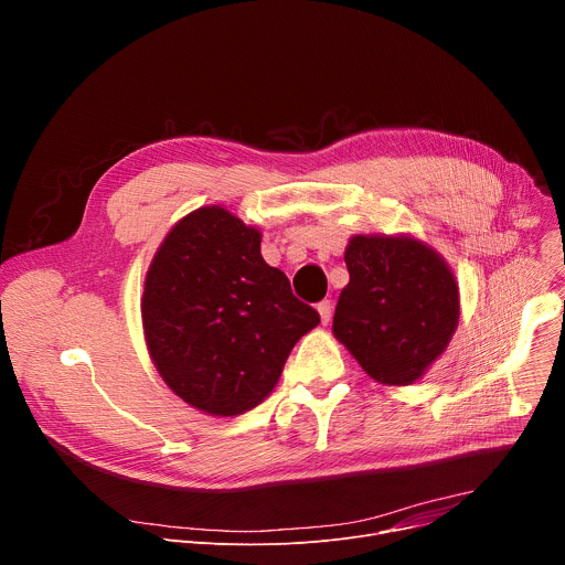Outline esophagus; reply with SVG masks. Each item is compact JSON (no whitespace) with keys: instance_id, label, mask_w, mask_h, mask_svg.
<instances>
[{"instance_id":"obj_1","label":"esophagus","mask_w":565,"mask_h":565,"mask_svg":"<svg viewBox=\"0 0 565 565\" xmlns=\"http://www.w3.org/2000/svg\"><path fill=\"white\" fill-rule=\"evenodd\" d=\"M317 312H319V317H321V324H329L331 315H333V303H331V299L319 301V303H317Z\"/></svg>"}]
</instances>
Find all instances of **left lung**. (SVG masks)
Returning <instances> with one entry per match:
<instances>
[{
    "instance_id": "8db88e82",
    "label": "left lung",
    "mask_w": 565,
    "mask_h": 565,
    "mask_svg": "<svg viewBox=\"0 0 565 565\" xmlns=\"http://www.w3.org/2000/svg\"><path fill=\"white\" fill-rule=\"evenodd\" d=\"M333 333L382 384H412L458 327V286L447 264L412 236H353L344 255Z\"/></svg>"
}]
</instances>
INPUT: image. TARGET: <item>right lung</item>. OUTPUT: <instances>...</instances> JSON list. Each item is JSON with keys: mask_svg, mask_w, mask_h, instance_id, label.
<instances>
[{"mask_svg": "<svg viewBox=\"0 0 565 565\" xmlns=\"http://www.w3.org/2000/svg\"><path fill=\"white\" fill-rule=\"evenodd\" d=\"M259 246V230L201 207L172 227L145 279L151 360L179 397L212 416L257 407L297 340L319 324Z\"/></svg>", "mask_w": 565, "mask_h": 565, "instance_id": "1", "label": "right lung"}]
</instances>
